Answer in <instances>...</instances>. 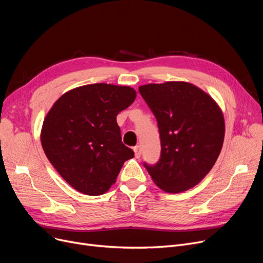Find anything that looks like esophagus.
I'll list each match as a JSON object with an SVG mask.
<instances>
[{"label": "esophagus", "mask_w": 263, "mask_h": 263, "mask_svg": "<svg viewBox=\"0 0 263 263\" xmlns=\"http://www.w3.org/2000/svg\"><path fill=\"white\" fill-rule=\"evenodd\" d=\"M134 154H135V158L136 159H140L141 158V147L140 146H136L134 148Z\"/></svg>", "instance_id": "1"}]
</instances>
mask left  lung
I'll list each match as a JSON object with an SVG mask.
<instances>
[{
	"instance_id": "1",
	"label": "left lung",
	"mask_w": 263,
	"mask_h": 263,
	"mask_svg": "<svg viewBox=\"0 0 263 263\" xmlns=\"http://www.w3.org/2000/svg\"><path fill=\"white\" fill-rule=\"evenodd\" d=\"M139 90L157 118L161 139L159 162L145 164L153 181L172 194L194 187L222 150V108L209 93L183 81L150 83Z\"/></svg>"
}]
</instances>
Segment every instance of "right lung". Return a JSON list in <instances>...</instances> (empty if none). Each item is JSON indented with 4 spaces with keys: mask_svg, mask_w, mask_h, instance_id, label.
Masks as SVG:
<instances>
[{
    "mask_svg": "<svg viewBox=\"0 0 263 263\" xmlns=\"http://www.w3.org/2000/svg\"><path fill=\"white\" fill-rule=\"evenodd\" d=\"M135 97L130 86L83 85L61 96L45 117L40 132L45 154L64 180L83 194H104L123 163L134 157L121 142L116 116Z\"/></svg>",
    "mask_w": 263,
    "mask_h": 263,
    "instance_id": "obj_1",
    "label": "right lung"
}]
</instances>
